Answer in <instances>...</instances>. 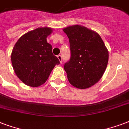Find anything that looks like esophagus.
Returning <instances> with one entry per match:
<instances>
[{
  "mask_svg": "<svg viewBox=\"0 0 129 129\" xmlns=\"http://www.w3.org/2000/svg\"><path fill=\"white\" fill-rule=\"evenodd\" d=\"M57 57H58V60H60V62L62 63V56H61V55H58Z\"/></svg>",
  "mask_w": 129,
  "mask_h": 129,
  "instance_id": "esophagus-1",
  "label": "esophagus"
}]
</instances>
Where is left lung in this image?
I'll return each instance as SVG.
<instances>
[{
  "instance_id": "obj_1",
  "label": "left lung",
  "mask_w": 129,
  "mask_h": 129,
  "mask_svg": "<svg viewBox=\"0 0 129 129\" xmlns=\"http://www.w3.org/2000/svg\"><path fill=\"white\" fill-rule=\"evenodd\" d=\"M69 39L71 58L64 68L69 83L86 89L96 84L105 72L109 53L100 35L80 25L63 29Z\"/></svg>"
}]
</instances>
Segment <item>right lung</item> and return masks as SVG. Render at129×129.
<instances>
[{"instance_id":"add662e5","label":"right lung","mask_w":129,"mask_h":129,"mask_svg":"<svg viewBox=\"0 0 129 129\" xmlns=\"http://www.w3.org/2000/svg\"><path fill=\"white\" fill-rule=\"evenodd\" d=\"M52 29L38 28L24 34L13 47L11 63L15 74L23 83L38 87L45 83L52 69L60 61L52 54V46L47 42Z\"/></svg>"}]
</instances>
